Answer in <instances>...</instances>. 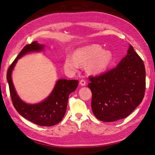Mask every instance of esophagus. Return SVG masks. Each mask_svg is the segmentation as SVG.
I'll list each match as a JSON object with an SVG mask.
<instances>
[{
  "instance_id": "esophagus-1",
  "label": "esophagus",
  "mask_w": 155,
  "mask_h": 155,
  "mask_svg": "<svg viewBox=\"0 0 155 155\" xmlns=\"http://www.w3.org/2000/svg\"><path fill=\"white\" fill-rule=\"evenodd\" d=\"M79 83L81 86H85L86 85V81L84 79H81V81H80Z\"/></svg>"
}]
</instances>
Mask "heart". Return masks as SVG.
Segmentation results:
<instances>
[{
    "label": "heart",
    "mask_w": 155,
    "mask_h": 155,
    "mask_svg": "<svg viewBox=\"0 0 155 155\" xmlns=\"http://www.w3.org/2000/svg\"><path fill=\"white\" fill-rule=\"evenodd\" d=\"M113 61L110 51L103 50L98 45H92L79 48L75 51L74 57L68 56L65 61V69L76 71L79 64H87L86 69L91 73H99L106 70Z\"/></svg>",
    "instance_id": "obj_1"
}]
</instances>
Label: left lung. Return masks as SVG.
Wrapping results in <instances>:
<instances>
[{"instance_id": "obj_1", "label": "left lung", "mask_w": 155, "mask_h": 155, "mask_svg": "<svg viewBox=\"0 0 155 155\" xmlns=\"http://www.w3.org/2000/svg\"><path fill=\"white\" fill-rule=\"evenodd\" d=\"M89 79L93 113L102 121L125 118L143 100L145 67L132 45L116 67Z\"/></svg>"}]
</instances>
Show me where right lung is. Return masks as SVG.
<instances>
[{"label": "right lung", "mask_w": 155, "mask_h": 155, "mask_svg": "<svg viewBox=\"0 0 155 155\" xmlns=\"http://www.w3.org/2000/svg\"><path fill=\"white\" fill-rule=\"evenodd\" d=\"M44 45L37 41L25 46L9 66L7 72V80L9 84L12 102L18 113L25 118L40 126L50 127L58 124L66 112L69 96L77 88L78 80L59 79L57 81L51 94L44 101L35 104H28L21 100L16 94L12 81L11 73L18 60L29 52L41 51Z\"/></svg>", "instance_id": "obj_1"}]
</instances>
